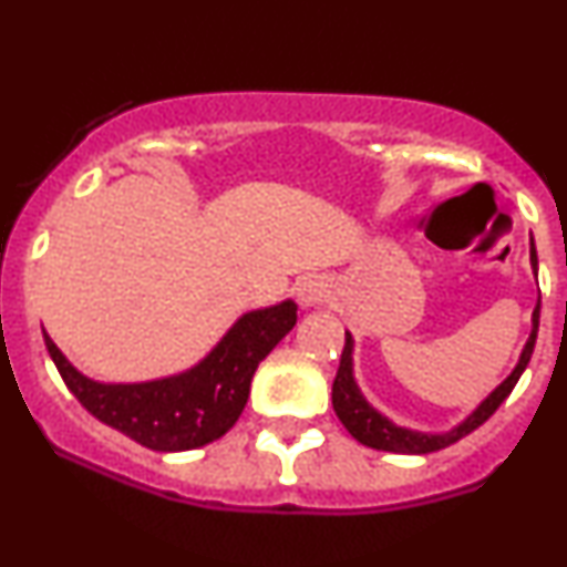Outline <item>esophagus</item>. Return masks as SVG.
<instances>
[{
  "label": "esophagus",
  "mask_w": 567,
  "mask_h": 567,
  "mask_svg": "<svg viewBox=\"0 0 567 567\" xmlns=\"http://www.w3.org/2000/svg\"><path fill=\"white\" fill-rule=\"evenodd\" d=\"M296 296H298V303L301 306H317L324 301V296H328V288H324V282L320 277H306L298 282L296 288Z\"/></svg>",
  "instance_id": "obj_1"
}]
</instances>
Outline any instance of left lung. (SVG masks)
<instances>
[{"label":"left lung","instance_id":"obj_1","mask_svg":"<svg viewBox=\"0 0 567 567\" xmlns=\"http://www.w3.org/2000/svg\"><path fill=\"white\" fill-rule=\"evenodd\" d=\"M530 264H533V269H538V258H536V247H533V239H530ZM538 309H542V306H536V311H533V333L528 338V343H525L523 357H519L517 368L512 370L509 379L501 383L496 392L487 396L483 405L474 410L464 424L451 429V432H445V434L410 432V429L394 426L392 421L383 419L379 410L370 408L365 402V396H362L360 389H357L354 375H351V347H354V341H351L349 333H347V343H343V351H341V365H338V373L333 381L336 415L341 419V424L347 426V432L351 434V437H354L357 442H362V445L375 447V451L421 455V453H434V451H442V447L453 445V442H458L461 437H466V434H472L477 426H483L485 421L496 413L501 402L512 394L514 383L519 381L523 370L528 368L533 347H536Z\"/></svg>","mask_w":567,"mask_h":567}]
</instances>
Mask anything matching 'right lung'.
I'll list each match as a JSON object with an SVG mask.
<instances>
[{
	"mask_svg": "<svg viewBox=\"0 0 567 567\" xmlns=\"http://www.w3.org/2000/svg\"><path fill=\"white\" fill-rule=\"evenodd\" d=\"M292 301L250 311L197 368L148 383H97L84 379L44 333L58 373L87 413L148 451L175 453L224 437L245 410L258 362L296 324Z\"/></svg>",
	"mask_w": 567,
	"mask_h": 567,
	"instance_id": "add662e5",
	"label": "right lung"
}]
</instances>
